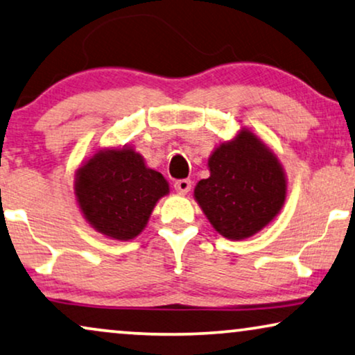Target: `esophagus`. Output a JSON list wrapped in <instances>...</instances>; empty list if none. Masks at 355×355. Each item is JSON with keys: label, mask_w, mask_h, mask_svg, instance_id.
<instances>
[{"label": "esophagus", "mask_w": 355, "mask_h": 355, "mask_svg": "<svg viewBox=\"0 0 355 355\" xmlns=\"http://www.w3.org/2000/svg\"><path fill=\"white\" fill-rule=\"evenodd\" d=\"M173 188L178 193H182V195H187V193L191 190V180H188V178H182V180H177L173 183Z\"/></svg>", "instance_id": "34e87169"}]
</instances>
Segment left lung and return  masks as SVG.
<instances>
[{"instance_id": "obj_1", "label": "left lung", "mask_w": 355, "mask_h": 355, "mask_svg": "<svg viewBox=\"0 0 355 355\" xmlns=\"http://www.w3.org/2000/svg\"><path fill=\"white\" fill-rule=\"evenodd\" d=\"M209 178L195 198L212 227L230 240L252 237L268 225L286 200V177L276 155L253 133L242 130L209 157Z\"/></svg>"}]
</instances>
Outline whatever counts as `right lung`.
I'll use <instances>...</instances> for the list:
<instances>
[{
	"mask_svg": "<svg viewBox=\"0 0 355 355\" xmlns=\"http://www.w3.org/2000/svg\"><path fill=\"white\" fill-rule=\"evenodd\" d=\"M76 198L94 229L116 240L141 234L159 198L168 193L162 173L133 149L101 150L78 170Z\"/></svg>",
	"mask_w": 355,
	"mask_h": 355,
	"instance_id": "add662e5",
	"label": "right lung"
}]
</instances>
